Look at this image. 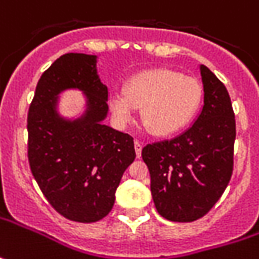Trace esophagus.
Returning a JSON list of instances; mask_svg holds the SVG:
<instances>
[{
  "instance_id": "34e87169",
  "label": "esophagus",
  "mask_w": 259,
  "mask_h": 259,
  "mask_svg": "<svg viewBox=\"0 0 259 259\" xmlns=\"http://www.w3.org/2000/svg\"><path fill=\"white\" fill-rule=\"evenodd\" d=\"M142 142L140 140H135V149H136V155H138V157H140V155H142Z\"/></svg>"
}]
</instances>
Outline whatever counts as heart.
<instances>
[{
	"label": "heart",
	"instance_id": "b5f03b06",
	"mask_svg": "<svg viewBox=\"0 0 259 259\" xmlns=\"http://www.w3.org/2000/svg\"><path fill=\"white\" fill-rule=\"evenodd\" d=\"M202 84L193 77L157 68L135 76L123 93L110 100L114 117L126 124L142 109V123L155 136H170L182 130L201 107Z\"/></svg>",
	"mask_w": 259,
	"mask_h": 259
}]
</instances>
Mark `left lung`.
<instances>
[{
	"mask_svg": "<svg viewBox=\"0 0 259 259\" xmlns=\"http://www.w3.org/2000/svg\"><path fill=\"white\" fill-rule=\"evenodd\" d=\"M203 107L182 135L142 149L160 217L192 222L205 217L227 189L234 170L235 113L227 87L201 66Z\"/></svg>",
	"mask_w": 259,
	"mask_h": 259,
	"instance_id": "1",
	"label": "left lung"
}]
</instances>
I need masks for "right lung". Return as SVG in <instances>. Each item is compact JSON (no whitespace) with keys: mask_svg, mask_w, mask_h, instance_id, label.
Listing matches in <instances>:
<instances>
[{"mask_svg":"<svg viewBox=\"0 0 259 259\" xmlns=\"http://www.w3.org/2000/svg\"><path fill=\"white\" fill-rule=\"evenodd\" d=\"M76 87L89 97L83 121H63L54 110L55 96ZM107 87L96 71V57L67 53L38 80L27 116V155L42 195L60 215L76 222H96L114 205L116 189L135 160V142L112 129L106 117Z\"/></svg>","mask_w":259,"mask_h":259,"instance_id":"right-lung-1","label":"right lung"}]
</instances>
